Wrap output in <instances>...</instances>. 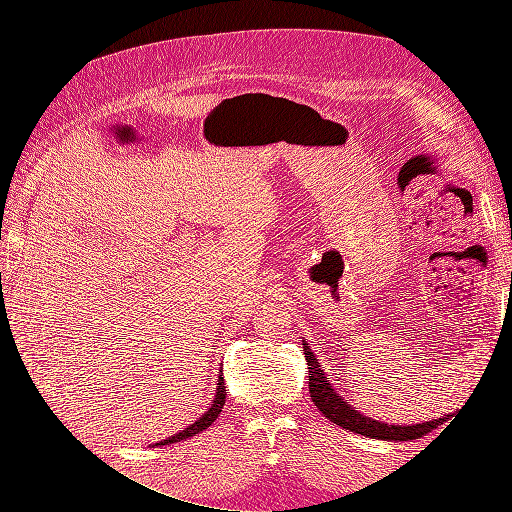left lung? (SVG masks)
Masks as SVG:
<instances>
[{"instance_id":"left-lung-1","label":"left lung","mask_w":512,"mask_h":512,"mask_svg":"<svg viewBox=\"0 0 512 512\" xmlns=\"http://www.w3.org/2000/svg\"><path fill=\"white\" fill-rule=\"evenodd\" d=\"M303 350L307 354L305 359H307V369H309V395H312V401L316 404V408L324 416H327L331 423L344 427V429H350L354 433H361V436H367V438L399 440V442L421 438L431 429H436L438 425L446 423L448 416L431 418V421L412 423V425H389L384 421H376V418H371V416H365L363 412L350 406L348 399L339 395V391L329 382L322 365L316 359L314 350L309 348L305 339H303Z\"/></svg>"}]
</instances>
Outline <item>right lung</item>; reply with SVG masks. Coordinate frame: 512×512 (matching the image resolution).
Listing matches in <instances>:
<instances>
[{"label":"right lung","instance_id":"right-lung-1","mask_svg":"<svg viewBox=\"0 0 512 512\" xmlns=\"http://www.w3.org/2000/svg\"><path fill=\"white\" fill-rule=\"evenodd\" d=\"M226 404V386H224V376L222 371H218V389H215V395H213V401L209 404L207 412L198 418V421H194L192 425H188L185 429H181L179 433H173V436L162 440V442H156L153 446H164V444H175V442H181V440H188L192 436H196V433L205 431L207 427H211L215 423V418L220 416L222 408Z\"/></svg>","mask_w":512,"mask_h":512}]
</instances>
